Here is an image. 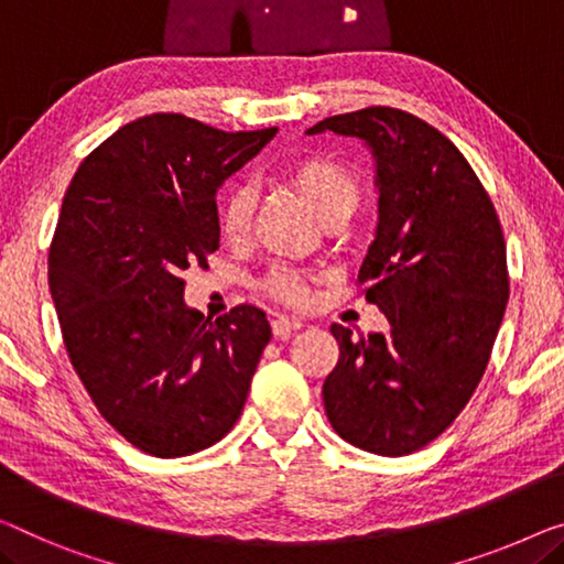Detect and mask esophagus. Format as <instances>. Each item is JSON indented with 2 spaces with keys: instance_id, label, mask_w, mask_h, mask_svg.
Here are the masks:
<instances>
[{
  "instance_id": "obj_1",
  "label": "esophagus",
  "mask_w": 564,
  "mask_h": 564,
  "mask_svg": "<svg viewBox=\"0 0 564 564\" xmlns=\"http://www.w3.org/2000/svg\"><path fill=\"white\" fill-rule=\"evenodd\" d=\"M273 334L281 336V339H285V336H291L293 332L301 329V322L299 318H289V316H275L273 318Z\"/></svg>"
}]
</instances>
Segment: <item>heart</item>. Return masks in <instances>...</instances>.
Wrapping results in <instances>:
<instances>
[{
	"instance_id": "1",
	"label": "heart",
	"mask_w": 564,
	"mask_h": 564,
	"mask_svg": "<svg viewBox=\"0 0 564 564\" xmlns=\"http://www.w3.org/2000/svg\"><path fill=\"white\" fill-rule=\"evenodd\" d=\"M291 180L324 223L339 220V217L347 220L362 199V184H359L355 172L332 156L314 154L301 159L291 166ZM253 213L256 189L250 184H232L220 209V228L225 238L230 242L246 240L250 225H253ZM263 289L268 296L285 306H304L311 296V279L296 268L279 265L265 275Z\"/></svg>"
}]
</instances>
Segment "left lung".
I'll return each mask as SVG.
<instances>
[{
  "mask_svg": "<svg viewBox=\"0 0 564 564\" xmlns=\"http://www.w3.org/2000/svg\"><path fill=\"white\" fill-rule=\"evenodd\" d=\"M324 131L375 154L380 223L357 285L390 324L359 339L332 324L339 359L324 408L357 448L408 456L438 438L481 382L509 301L507 242L489 192L431 123L369 106L308 129Z\"/></svg>",
  "mask_w": 564,
  "mask_h": 564,
  "instance_id": "left-lung-1",
  "label": "left lung"
}]
</instances>
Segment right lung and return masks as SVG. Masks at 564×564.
I'll use <instances>...</instances> for the list:
<instances>
[{
	"instance_id": "obj_1",
	"label": "right lung",
	"mask_w": 564,
	"mask_h": 564,
	"mask_svg": "<svg viewBox=\"0 0 564 564\" xmlns=\"http://www.w3.org/2000/svg\"><path fill=\"white\" fill-rule=\"evenodd\" d=\"M273 137L151 113L90 151L63 197L47 279L67 357L98 413L149 456L225 438L271 341L250 304L215 322L187 308L182 273L220 248L217 187Z\"/></svg>"
}]
</instances>
